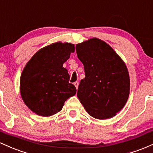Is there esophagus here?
<instances>
[{"mask_svg":"<svg viewBox=\"0 0 153 153\" xmlns=\"http://www.w3.org/2000/svg\"><path fill=\"white\" fill-rule=\"evenodd\" d=\"M78 85H79V82L78 81H76V82H74V85L75 86V88H76V89H78Z\"/></svg>","mask_w":153,"mask_h":153,"instance_id":"1","label":"esophagus"}]
</instances>
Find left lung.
I'll return each mask as SVG.
<instances>
[{"label":"left lung","mask_w":153,"mask_h":153,"mask_svg":"<svg viewBox=\"0 0 153 153\" xmlns=\"http://www.w3.org/2000/svg\"><path fill=\"white\" fill-rule=\"evenodd\" d=\"M75 49L85 75L77 93L80 102L95 118L115 116L129 96L130 78L126 64L109 45L97 38L77 44Z\"/></svg>","instance_id":"1"}]
</instances>
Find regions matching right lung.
<instances>
[{
	"mask_svg": "<svg viewBox=\"0 0 153 153\" xmlns=\"http://www.w3.org/2000/svg\"><path fill=\"white\" fill-rule=\"evenodd\" d=\"M75 47L71 43H53L38 51L24 68L21 94L25 105L38 115L51 116L61 110L64 102L76 93L62 65Z\"/></svg>",
	"mask_w": 153,
	"mask_h": 153,
	"instance_id": "1",
	"label": "right lung"
}]
</instances>
